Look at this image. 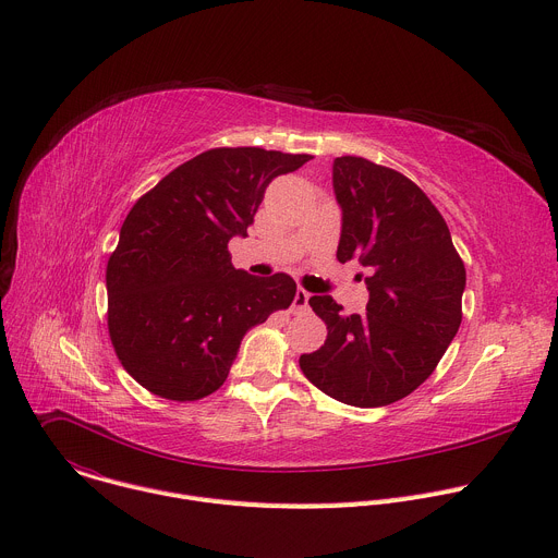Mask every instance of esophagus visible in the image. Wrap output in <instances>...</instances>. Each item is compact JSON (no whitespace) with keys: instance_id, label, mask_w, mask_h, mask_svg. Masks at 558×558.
<instances>
[{"instance_id":"obj_1","label":"esophagus","mask_w":558,"mask_h":558,"mask_svg":"<svg viewBox=\"0 0 558 558\" xmlns=\"http://www.w3.org/2000/svg\"><path fill=\"white\" fill-rule=\"evenodd\" d=\"M308 293L304 289H298L295 291V298H293V313H304L308 308Z\"/></svg>"}]
</instances>
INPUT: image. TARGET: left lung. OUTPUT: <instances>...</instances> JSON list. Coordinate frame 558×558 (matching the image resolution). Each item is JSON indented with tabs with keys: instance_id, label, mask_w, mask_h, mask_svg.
<instances>
[{
	"instance_id": "1",
	"label": "left lung",
	"mask_w": 558,
	"mask_h": 558,
	"mask_svg": "<svg viewBox=\"0 0 558 558\" xmlns=\"http://www.w3.org/2000/svg\"><path fill=\"white\" fill-rule=\"evenodd\" d=\"M333 192L342 209L338 260L357 258L368 271V304L347 315L331 295H313L329 336L300 355V368L342 404L388 407L430 377L457 336L465 269L446 220L404 174L340 156Z\"/></svg>"
}]
</instances>
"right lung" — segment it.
<instances>
[{
	"mask_svg": "<svg viewBox=\"0 0 558 558\" xmlns=\"http://www.w3.org/2000/svg\"><path fill=\"white\" fill-rule=\"evenodd\" d=\"M308 154L216 147L179 166L130 209L108 260V329L123 368L149 392L194 402L222 386L245 333L287 308V274L250 276L227 243L269 183Z\"/></svg>",
	"mask_w": 558,
	"mask_h": 558,
	"instance_id": "add662e5",
	"label": "right lung"
}]
</instances>
